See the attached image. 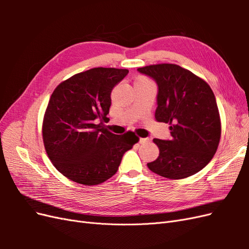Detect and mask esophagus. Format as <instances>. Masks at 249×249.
I'll return each mask as SVG.
<instances>
[{
    "mask_svg": "<svg viewBox=\"0 0 249 249\" xmlns=\"http://www.w3.org/2000/svg\"><path fill=\"white\" fill-rule=\"evenodd\" d=\"M149 138H140L139 139V142L141 143V144H144V143H147V142H149Z\"/></svg>",
    "mask_w": 249,
    "mask_h": 249,
    "instance_id": "esophagus-1",
    "label": "esophagus"
}]
</instances>
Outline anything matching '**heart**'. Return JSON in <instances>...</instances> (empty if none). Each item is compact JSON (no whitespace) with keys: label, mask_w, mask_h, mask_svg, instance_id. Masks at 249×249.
<instances>
[{"label":"heart","mask_w":249,"mask_h":249,"mask_svg":"<svg viewBox=\"0 0 249 249\" xmlns=\"http://www.w3.org/2000/svg\"><path fill=\"white\" fill-rule=\"evenodd\" d=\"M139 81H146V79H144V78H140V79H138V80H137V82H139Z\"/></svg>","instance_id":"heart-1"}]
</instances>
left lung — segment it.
<instances>
[{"label": "left lung", "instance_id": "left-lung-1", "mask_svg": "<svg viewBox=\"0 0 249 249\" xmlns=\"http://www.w3.org/2000/svg\"><path fill=\"white\" fill-rule=\"evenodd\" d=\"M158 85L155 117L169 124L170 140L154 139L160 154L147 167L161 177L179 179L200 171L214 157L221 136L215 95L206 81L177 64L140 67Z\"/></svg>", "mask_w": 249, "mask_h": 249}]
</instances>
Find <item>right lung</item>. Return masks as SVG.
Segmentation results:
<instances>
[{"mask_svg": "<svg viewBox=\"0 0 249 249\" xmlns=\"http://www.w3.org/2000/svg\"><path fill=\"white\" fill-rule=\"evenodd\" d=\"M127 72L95 67L60 83L51 95L42 123L44 148L57 170L73 182L104 183L139 141L134 132L115 135L102 123L109 113L113 87Z\"/></svg>", "mask_w": 249, "mask_h": 249, "instance_id": "right-lung-1", "label": "right lung"}]
</instances>
